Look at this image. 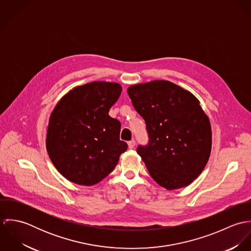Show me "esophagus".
<instances>
[{
  "label": "esophagus",
  "instance_id": "obj_1",
  "mask_svg": "<svg viewBox=\"0 0 251 251\" xmlns=\"http://www.w3.org/2000/svg\"><path fill=\"white\" fill-rule=\"evenodd\" d=\"M127 144H128V148L129 149H133L136 143H135V140H131V141H129Z\"/></svg>",
  "mask_w": 251,
  "mask_h": 251
}]
</instances>
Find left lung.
<instances>
[{
	"instance_id": "8db88e82",
	"label": "left lung",
	"mask_w": 251,
	"mask_h": 251,
	"mask_svg": "<svg viewBox=\"0 0 251 251\" xmlns=\"http://www.w3.org/2000/svg\"><path fill=\"white\" fill-rule=\"evenodd\" d=\"M127 94L146 123L150 140L137 152L151 177L168 190L190 184L212 150L211 123L200 101L166 80L132 85Z\"/></svg>"
}]
</instances>
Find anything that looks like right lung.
I'll return each mask as SVG.
<instances>
[{"label":"right lung","instance_id":"1","mask_svg":"<svg viewBox=\"0 0 251 251\" xmlns=\"http://www.w3.org/2000/svg\"><path fill=\"white\" fill-rule=\"evenodd\" d=\"M118 83L96 81L73 88L52 111L46 149L57 170L72 182L94 185L116 167L127 144L121 123L108 114L118 100Z\"/></svg>","mask_w":251,"mask_h":251}]
</instances>
